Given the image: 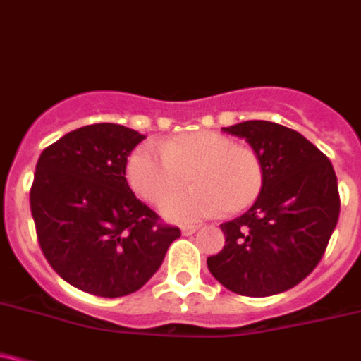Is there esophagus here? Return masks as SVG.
Returning a JSON list of instances; mask_svg holds the SVG:
<instances>
[{
	"mask_svg": "<svg viewBox=\"0 0 361 361\" xmlns=\"http://www.w3.org/2000/svg\"><path fill=\"white\" fill-rule=\"evenodd\" d=\"M197 230H199V225H185V226H181V233H183V235H192V233H195Z\"/></svg>",
	"mask_w": 361,
	"mask_h": 361,
	"instance_id": "esophagus-1",
	"label": "esophagus"
}]
</instances>
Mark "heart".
<instances>
[{
	"mask_svg": "<svg viewBox=\"0 0 361 361\" xmlns=\"http://www.w3.org/2000/svg\"><path fill=\"white\" fill-rule=\"evenodd\" d=\"M131 188L150 204H161L190 177L194 188L169 197L162 212L174 221L235 214L252 206L264 188V164L252 147L238 145L218 131H192L171 136L161 150L140 145L128 159Z\"/></svg>",
	"mask_w": 361,
	"mask_h": 361,
	"instance_id": "1",
	"label": "heart"
}]
</instances>
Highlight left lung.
<instances>
[{"instance_id":"obj_1","label":"left lung","mask_w":361,"mask_h":361,"mask_svg":"<svg viewBox=\"0 0 361 361\" xmlns=\"http://www.w3.org/2000/svg\"><path fill=\"white\" fill-rule=\"evenodd\" d=\"M261 155L264 188L254 206L221 225V252L207 268L223 287L267 298L298 286L317 268L339 219L337 178L324 152L270 121L223 128Z\"/></svg>"}]
</instances>
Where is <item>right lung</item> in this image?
<instances>
[{
	"label": "right lung",
	"mask_w": 361,
	"mask_h": 361,
	"mask_svg": "<svg viewBox=\"0 0 361 361\" xmlns=\"http://www.w3.org/2000/svg\"><path fill=\"white\" fill-rule=\"evenodd\" d=\"M145 138L112 123L82 126L43 150L30 187L37 242L66 282L100 298L142 289L181 235L136 199L128 155Z\"/></svg>",
	"instance_id": "obj_1"
}]
</instances>
